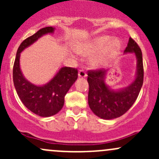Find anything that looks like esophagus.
<instances>
[{
    "instance_id": "1",
    "label": "esophagus",
    "mask_w": 159,
    "mask_h": 159,
    "mask_svg": "<svg viewBox=\"0 0 159 159\" xmlns=\"http://www.w3.org/2000/svg\"><path fill=\"white\" fill-rule=\"evenodd\" d=\"M86 76H87V74L85 73L84 70H80L78 71V77L79 78H85Z\"/></svg>"
}]
</instances>
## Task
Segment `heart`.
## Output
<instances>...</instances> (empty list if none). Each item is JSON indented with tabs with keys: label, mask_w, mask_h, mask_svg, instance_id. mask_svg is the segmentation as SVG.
I'll list each match as a JSON object with an SVG mask.
<instances>
[{
	"label": "heart",
	"mask_w": 159,
	"mask_h": 159,
	"mask_svg": "<svg viewBox=\"0 0 159 159\" xmlns=\"http://www.w3.org/2000/svg\"><path fill=\"white\" fill-rule=\"evenodd\" d=\"M104 48V51L93 61L95 66H100L113 57L121 48V41L107 35L97 37L86 44L79 46L78 51L82 54H91L98 52Z\"/></svg>",
	"instance_id": "heart-1"
}]
</instances>
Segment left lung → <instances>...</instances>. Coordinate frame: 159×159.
Listing matches in <instances>:
<instances>
[{"label": "left lung", "instance_id": "obj_1", "mask_svg": "<svg viewBox=\"0 0 159 159\" xmlns=\"http://www.w3.org/2000/svg\"><path fill=\"white\" fill-rule=\"evenodd\" d=\"M124 53H134L137 60L135 78L126 88L114 90L106 84L105 79L108 70L88 72L89 107L94 115L103 119H113L124 115L134 103L143 84L142 53L137 43L131 38H129Z\"/></svg>", "mask_w": 159, "mask_h": 159}]
</instances>
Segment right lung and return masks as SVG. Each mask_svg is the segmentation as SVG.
I'll return each instance as SVG.
<instances>
[{
    "instance_id": "add662e5",
    "label": "right lung",
    "mask_w": 159,
    "mask_h": 159,
    "mask_svg": "<svg viewBox=\"0 0 159 159\" xmlns=\"http://www.w3.org/2000/svg\"><path fill=\"white\" fill-rule=\"evenodd\" d=\"M54 30L53 27H46L25 39L17 49L13 68V81L20 101L28 109L41 117L52 116L61 110L65 94L78 78V70L69 67L60 68L52 79L44 85L32 84L22 74L20 53L44 35L54 33Z\"/></svg>"
}]
</instances>
